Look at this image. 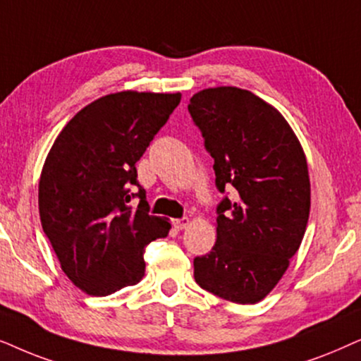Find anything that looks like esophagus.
<instances>
[{
  "instance_id": "1",
  "label": "esophagus",
  "mask_w": 361,
  "mask_h": 361,
  "mask_svg": "<svg viewBox=\"0 0 361 361\" xmlns=\"http://www.w3.org/2000/svg\"><path fill=\"white\" fill-rule=\"evenodd\" d=\"M171 224H173V228L175 229H178V231H181V229H185L186 226L190 224V219L188 218H181V219H173L171 221Z\"/></svg>"
}]
</instances>
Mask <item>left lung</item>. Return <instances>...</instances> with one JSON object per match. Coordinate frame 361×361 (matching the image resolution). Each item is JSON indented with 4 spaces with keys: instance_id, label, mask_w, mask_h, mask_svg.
I'll use <instances>...</instances> for the list:
<instances>
[{
    "instance_id": "8db88e82",
    "label": "left lung",
    "mask_w": 361,
    "mask_h": 361,
    "mask_svg": "<svg viewBox=\"0 0 361 361\" xmlns=\"http://www.w3.org/2000/svg\"><path fill=\"white\" fill-rule=\"evenodd\" d=\"M188 110L214 158L216 243L195 257L201 289L234 304H257L299 251L310 213V180L299 138L277 109L238 87L200 90Z\"/></svg>"
}]
</instances>
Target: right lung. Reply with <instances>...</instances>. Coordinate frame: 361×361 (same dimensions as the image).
Instances as JSON below:
<instances>
[{
  "instance_id": "obj_1",
  "label": "right lung",
  "mask_w": 361,
  "mask_h": 361,
  "mask_svg": "<svg viewBox=\"0 0 361 361\" xmlns=\"http://www.w3.org/2000/svg\"><path fill=\"white\" fill-rule=\"evenodd\" d=\"M180 100V92L104 95L67 122L47 153L41 224L61 269L85 294L105 297L138 284L145 246L168 236V219L148 214L135 165Z\"/></svg>"
}]
</instances>
